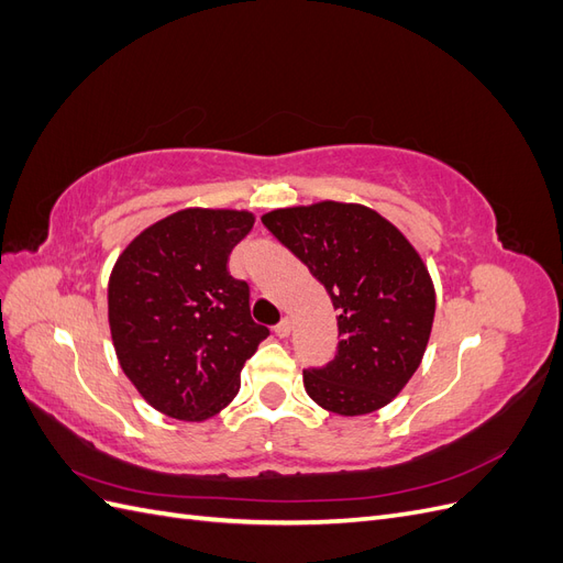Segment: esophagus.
<instances>
[{
    "label": "esophagus",
    "mask_w": 563,
    "mask_h": 563,
    "mask_svg": "<svg viewBox=\"0 0 563 563\" xmlns=\"http://www.w3.org/2000/svg\"><path fill=\"white\" fill-rule=\"evenodd\" d=\"M275 333L279 335V338H286V335H291V319L288 317H284L277 327H275Z\"/></svg>",
    "instance_id": "34e87169"
}]
</instances>
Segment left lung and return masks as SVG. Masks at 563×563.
I'll use <instances>...</instances> for the list:
<instances>
[{"instance_id": "obj_1", "label": "left lung", "mask_w": 563, "mask_h": 563, "mask_svg": "<svg viewBox=\"0 0 563 563\" xmlns=\"http://www.w3.org/2000/svg\"><path fill=\"white\" fill-rule=\"evenodd\" d=\"M263 225L331 296L338 352L302 371L312 401L366 416L395 399L422 362L434 321V284L406 236L362 203L317 201L265 213Z\"/></svg>"}]
</instances>
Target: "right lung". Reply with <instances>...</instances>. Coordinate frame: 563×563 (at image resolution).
I'll return each mask as SVG.
<instances>
[{
  "label": "right lung",
  "mask_w": 563,
  "mask_h": 563,
  "mask_svg": "<svg viewBox=\"0 0 563 563\" xmlns=\"http://www.w3.org/2000/svg\"><path fill=\"white\" fill-rule=\"evenodd\" d=\"M255 223L234 209H183L119 253L108 284L117 360L159 413L201 422L236 397L240 373L269 335L251 319L249 284L228 258Z\"/></svg>",
  "instance_id": "1"
}]
</instances>
